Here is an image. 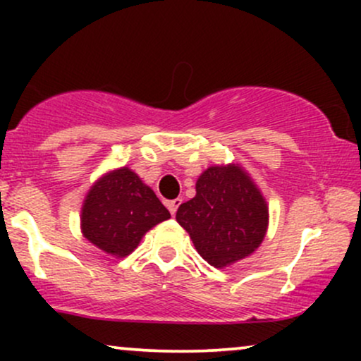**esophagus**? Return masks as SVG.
I'll use <instances>...</instances> for the list:
<instances>
[{"mask_svg": "<svg viewBox=\"0 0 361 361\" xmlns=\"http://www.w3.org/2000/svg\"><path fill=\"white\" fill-rule=\"evenodd\" d=\"M180 204H181V198H175V200L166 202V207H168L169 212H171V215L176 214V210H178V207H180Z\"/></svg>", "mask_w": 361, "mask_h": 361, "instance_id": "esophagus-1", "label": "esophagus"}]
</instances>
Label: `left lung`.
I'll return each mask as SVG.
<instances>
[{
    "label": "left lung",
    "mask_w": 361,
    "mask_h": 361,
    "mask_svg": "<svg viewBox=\"0 0 361 361\" xmlns=\"http://www.w3.org/2000/svg\"><path fill=\"white\" fill-rule=\"evenodd\" d=\"M195 190L192 200L178 207L176 221L207 263L226 268L258 250L268 229V204L241 164L207 168Z\"/></svg>",
    "instance_id": "left-lung-1"
}]
</instances>
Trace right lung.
Masks as SVG:
<instances>
[{"label":"right lung","mask_w":361,"mask_h":361,"mask_svg":"<svg viewBox=\"0 0 361 361\" xmlns=\"http://www.w3.org/2000/svg\"><path fill=\"white\" fill-rule=\"evenodd\" d=\"M171 217L151 186L122 166L98 178L81 207V233L115 258L128 256L147 231Z\"/></svg>","instance_id":"add662e5"}]
</instances>
